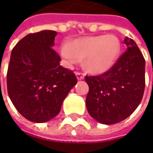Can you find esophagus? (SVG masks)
Returning <instances> with one entry per match:
<instances>
[{
    "mask_svg": "<svg viewBox=\"0 0 153 153\" xmlns=\"http://www.w3.org/2000/svg\"><path fill=\"white\" fill-rule=\"evenodd\" d=\"M76 77L78 80H82L84 78V74L82 72H76Z\"/></svg>",
    "mask_w": 153,
    "mask_h": 153,
    "instance_id": "esophagus-1",
    "label": "esophagus"
}]
</instances>
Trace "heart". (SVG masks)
Segmentation results:
<instances>
[{
	"instance_id": "1",
	"label": "heart",
	"mask_w": 153,
	"mask_h": 153,
	"mask_svg": "<svg viewBox=\"0 0 153 153\" xmlns=\"http://www.w3.org/2000/svg\"><path fill=\"white\" fill-rule=\"evenodd\" d=\"M62 57L71 65L85 59L86 68L94 73H104L117 62L121 53V42L114 35H101L75 40L61 46Z\"/></svg>"
}]
</instances>
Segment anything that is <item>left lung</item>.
<instances>
[{"instance_id": "left-lung-1", "label": "left lung", "mask_w": 153, "mask_h": 153, "mask_svg": "<svg viewBox=\"0 0 153 153\" xmlns=\"http://www.w3.org/2000/svg\"><path fill=\"white\" fill-rule=\"evenodd\" d=\"M125 51L109 71L86 76L89 87L86 106L93 118L103 124L126 119L138 107L145 90V59L135 42L125 37Z\"/></svg>"}]
</instances>
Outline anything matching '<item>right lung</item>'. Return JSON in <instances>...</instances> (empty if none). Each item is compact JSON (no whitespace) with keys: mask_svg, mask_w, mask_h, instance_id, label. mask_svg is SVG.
Here are the masks:
<instances>
[{"mask_svg":"<svg viewBox=\"0 0 153 153\" xmlns=\"http://www.w3.org/2000/svg\"><path fill=\"white\" fill-rule=\"evenodd\" d=\"M57 32L31 33L15 45L11 53L7 86L9 98L23 117L45 123L59 113L62 103L77 79L62 67L53 49Z\"/></svg>","mask_w":153,"mask_h":153,"instance_id":"1","label":"right lung"}]
</instances>
